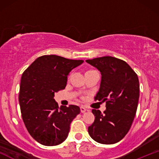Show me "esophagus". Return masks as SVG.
<instances>
[{
	"label": "esophagus",
	"mask_w": 159,
	"mask_h": 159,
	"mask_svg": "<svg viewBox=\"0 0 159 159\" xmlns=\"http://www.w3.org/2000/svg\"><path fill=\"white\" fill-rule=\"evenodd\" d=\"M80 109H81V113H84L85 111H87V108H86V107H85L84 106H83V105L80 107Z\"/></svg>",
	"instance_id": "esophagus-1"
}]
</instances>
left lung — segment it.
<instances>
[{"label":"left lung","mask_w":159,"mask_h":159,"mask_svg":"<svg viewBox=\"0 0 159 159\" xmlns=\"http://www.w3.org/2000/svg\"><path fill=\"white\" fill-rule=\"evenodd\" d=\"M101 72L102 81L95 100L105 102L102 113L93 109L95 116L88 133L95 141L116 143L130 129L138 108L140 86L138 75L125 61L111 56L86 61Z\"/></svg>","instance_id":"obj_1"}]
</instances>
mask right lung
Instances as JSON below:
<instances>
[{
    "label": "right lung",
    "instance_id": "right-lung-1",
    "mask_svg": "<svg viewBox=\"0 0 159 159\" xmlns=\"http://www.w3.org/2000/svg\"><path fill=\"white\" fill-rule=\"evenodd\" d=\"M83 62L43 55L23 72L19 95L21 116L29 134L38 143L56 146L66 139L70 123L80 113V107H59L54 93L65 89L69 72Z\"/></svg>",
    "mask_w": 159,
    "mask_h": 159
}]
</instances>
